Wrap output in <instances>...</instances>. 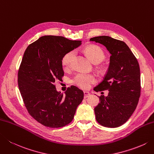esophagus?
Instances as JSON below:
<instances>
[{
  "label": "esophagus",
  "instance_id": "obj_1",
  "mask_svg": "<svg viewBox=\"0 0 154 154\" xmlns=\"http://www.w3.org/2000/svg\"><path fill=\"white\" fill-rule=\"evenodd\" d=\"M90 95V93L88 91H84V98L86 99Z\"/></svg>",
  "mask_w": 154,
  "mask_h": 154
}]
</instances>
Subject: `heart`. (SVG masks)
Masks as SVG:
<instances>
[{"label":"heart","mask_w":154,"mask_h":154,"mask_svg":"<svg viewBox=\"0 0 154 154\" xmlns=\"http://www.w3.org/2000/svg\"><path fill=\"white\" fill-rule=\"evenodd\" d=\"M83 52L90 61L94 64H98L105 59V53L101 47L95 45H91L84 48ZM75 57L73 51H70L63 56L61 63L63 68L68 69L71 67V63ZM97 81V78L93 74L78 73L72 79L71 82L74 85L80 87L81 89H89L92 84H94Z\"/></svg>","instance_id":"heart-1"}]
</instances>
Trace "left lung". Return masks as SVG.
Listing matches in <instances>:
<instances>
[{"instance_id": "left-lung-1", "label": "left lung", "mask_w": 154, "mask_h": 154, "mask_svg": "<svg viewBox=\"0 0 154 154\" xmlns=\"http://www.w3.org/2000/svg\"><path fill=\"white\" fill-rule=\"evenodd\" d=\"M111 54L109 68L95 91L108 90L107 97H99L94 108L96 120L101 125L117 128L123 125L134 112L141 92L140 69L136 57L124 42L109 36L93 37Z\"/></svg>"}]
</instances>
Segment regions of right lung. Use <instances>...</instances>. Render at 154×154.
Masks as SVG:
<instances>
[{"label": "right lung", "mask_w": 154, "mask_h": 154, "mask_svg": "<svg viewBox=\"0 0 154 154\" xmlns=\"http://www.w3.org/2000/svg\"><path fill=\"white\" fill-rule=\"evenodd\" d=\"M81 45V41L46 35L24 53L18 72L19 88L30 115L46 127L61 128L71 123L83 99V91L76 86L69 87L63 95L54 84L64 75L63 56Z\"/></svg>", "instance_id": "obj_1"}]
</instances>
